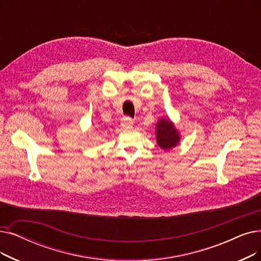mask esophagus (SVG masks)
<instances>
[{
	"instance_id": "1",
	"label": "esophagus",
	"mask_w": 261,
	"mask_h": 261,
	"mask_svg": "<svg viewBox=\"0 0 261 261\" xmlns=\"http://www.w3.org/2000/svg\"><path fill=\"white\" fill-rule=\"evenodd\" d=\"M133 126V120L129 117H124L121 119V122H120V127L122 129H131Z\"/></svg>"
}]
</instances>
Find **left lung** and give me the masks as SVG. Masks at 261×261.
<instances>
[{
  "label": "left lung",
  "instance_id": "1",
  "mask_svg": "<svg viewBox=\"0 0 261 261\" xmlns=\"http://www.w3.org/2000/svg\"><path fill=\"white\" fill-rule=\"evenodd\" d=\"M155 139L161 149L168 150L180 142V133L168 117H161L155 124Z\"/></svg>",
  "mask_w": 261,
  "mask_h": 261
}]
</instances>
